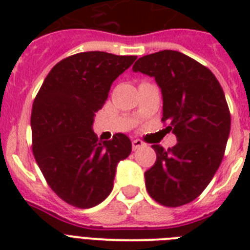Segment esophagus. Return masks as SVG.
Returning a JSON list of instances; mask_svg holds the SVG:
<instances>
[{
    "label": "esophagus",
    "mask_w": 250,
    "mask_h": 250,
    "mask_svg": "<svg viewBox=\"0 0 250 250\" xmlns=\"http://www.w3.org/2000/svg\"><path fill=\"white\" fill-rule=\"evenodd\" d=\"M145 143H143L141 140H132V149L133 150H136V149H140L143 146H145Z\"/></svg>",
    "instance_id": "obj_1"
}]
</instances>
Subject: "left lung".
<instances>
[{
    "label": "left lung",
    "instance_id": "left-lung-1",
    "mask_svg": "<svg viewBox=\"0 0 250 250\" xmlns=\"http://www.w3.org/2000/svg\"><path fill=\"white\" fill-rule=\"evenodd\" d=\"M132 71L154 78L162 122L178 139L168 150L152 145L157 161L145 171L146 190L161 205H186L202 193L223 160L231 128L223 89L209 68L176 50L141 57Z\"/></svg>",
    "mask_w": 250,
    "mask_h": 250
}]
</instances>
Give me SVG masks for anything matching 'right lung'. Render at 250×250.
I'll return each mask as SVG.
<instances>
[{
    "label": "right lung",
    "mask_w": 250,
    "mask_h": 250,
    "mask_svg": "<svg viewBox=\"0 0 250 250\" xmlns=\"http://www.w3.org/2000/svg\"><path fill=\"white\" fill-rule=\"evenodd\" d=\"M135 56L78 53L45 78L32 106V150L41 172L63 201L76 208L98 205L113 189L118 164L131 154L128 136L98 143L94 114Z\"/></svg>",
    "instance_id": "add662e5"
}]
</instances>
